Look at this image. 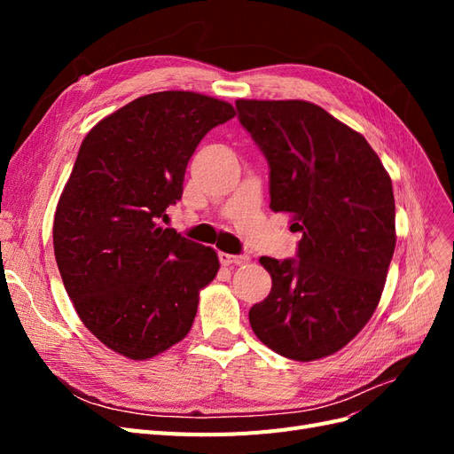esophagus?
<instances>
[{
  "instance_id": "1",
  "label": "esophagus",
  "mask_w": 454,
  "mask_h": 454,
  "mask_svg": "<svg viewBox=\"0 0 454 454\" xmlns=\"http://www.w3.org/2000/svg\"><path fill=\"white\" fill-rule=\"evenodd\" d=\"M219 261H222V265H242L248 261V255H231L225 252H219Z\"/></svg>"
}]
</instances>
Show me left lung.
<instances>
[{
    "label": "left lung",
    "instance_id": "1",
    "mask_svg": "<svg viewBox=\"0 0 454 454\" xmlns=\"http://www.w3.org/2000/svg\"><path fill=\"white\" fill-rule=\"evenodd\" d=\"M270 168V210L303 232L295 259L261 257L257 339L295 362L339 352L373 316L395 248L392 180L360 132L305 100H237Z\"/></svg>",
    "mask_w": 454,
    "mask_h": 454
}]
</instances>
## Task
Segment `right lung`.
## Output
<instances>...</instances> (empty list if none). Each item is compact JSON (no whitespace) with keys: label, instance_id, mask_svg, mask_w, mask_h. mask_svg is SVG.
Masks as SVG:
<instances>
[{"label":"right lung","instance_id":"1","mask_svg":"<svg viewBox=\"0 0 454 454\" xmlns=\"http://www.w3.org/2000/svg\"><path fill=\"white\" fill-rule=\"evenodd\" d=\"M235 117L229 102L189 90L140 96L85 136L54 212V257L89 332L130 360L180 342L219 259L160 227L182 199L191 155Z\"/></svg>","mask_w":454,"mask_h":454}]
</instances>
